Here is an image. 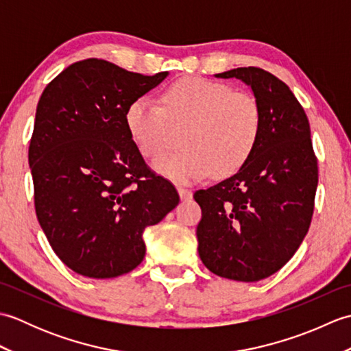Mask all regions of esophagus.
<instances>
[{"label":"esophagus","mask_w":351,"mask_h":351,"mask_svg":"<svg viewBox=\"0 0 351 351\" xmlns=\"http://www.w3.org/2000/svg\"><path fill=\"white\" fill-rule=\"evenodd\" d=\"M178 193H180V197L182 200H189L193 196V191L189 190V189H185V187H178Z\"/></svg>","instance_id":"esophagus-1"}]
</instances>
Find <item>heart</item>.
<instances>
[{
	"label": "heart",
	"instance_id": "heart-1",
	"mask_svg": "<svg viewBox=\"0 0 351 351\" xmlns=\"http://www.w3.org/2000/svg\"><path fill=\"white\" fill-rule=\"evenodd\" d=\"M138 152L155 160L176 145L182 151L155 161L175 182H195L211 173L234 175L249 161L263 132V110L255 96L200 77L176 80L161 93V106L147 96L134 99L125 113Z\"/></svg>",
	"mask_w": 351,
	"mask_h": 351
}]
</instances>
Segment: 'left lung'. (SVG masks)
<instances>
[{"label":"left lung","instance_id":"left-lung-1","mask_svg":"<svg viewBox=\"0 0 351 351\" xmlns=\"http://www.w3.org/2000/svg\"><path fill=\"white\" fill-rule=\"evenodd\" d=\"M217 78L250 86L263 132L234 176L197 190L199 256L220 278L256 282L285 265L311 226L318 166L308 116L289 87L264 69L237 68Z\"/></svg>","mask_w":351,"mask_h":351}]
</instances>
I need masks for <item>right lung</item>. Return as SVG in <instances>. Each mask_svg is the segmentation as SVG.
Returning <instances> with one entry per match:
<instances>
[{
	"mask_svg": "<svg viewBox=\"0 0 351 351\" xmlns=\"http://www.w3.org/2000/svg\"><path fill=\"white\" fill-rule=\"evenodd\" d=\"M167 77L87 58L45 87L28 147L34 208L52 250L71 270L117 278L145 258V228L180 202L147 167L126 128L130 104Z\"/></svg>",
	"mask_w": 351,
	"mask_h": 351,
	"instance_id": "obj_1",
	"label": "right lung"
}]
</instances>
